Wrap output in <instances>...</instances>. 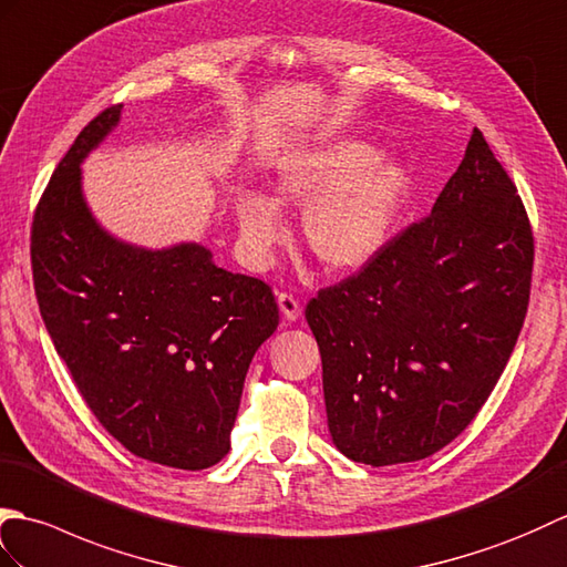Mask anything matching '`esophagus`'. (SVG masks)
<instances>
[{"label":"esophagus","instance_id":"esophagus-1","mask_svg":"<svg viewBox=\"0 0 567 567\" xmlns=\"http://www.w3.org/2000/svg\"><path fill=\"white\" fill-rule=\"evenodd\" d=\"M279 308H281V316L288 320V322H293V320H298L300 318V300L296 298V296H291V293H279Z\"/></svg>","mask_w":567,"mask_h":567}]
</instances>
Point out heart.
<instances>
[{
  "instance_id": "obj_1",
  "label": "heart",
  "mask_w": 567,
  "mask_h": 567,
  "mask_svg": "<svg viewBox=\"0 0 567 567\" xmlns=\"http://www.w3.org/2000/svg\"><path fill=\"white\" fill-rule=\"evenodd\" d=\"M410 179L395 162L361 141L334 143L293 162L276 182L274 204L306 208L300 233L324 271H357L379 255L408 200ZM237 220L251 257L264 261L279 243L281 225L261 196L237 200Z\"/></svg>"
}]
</instances>
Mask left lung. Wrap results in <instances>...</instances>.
Returning <instances> with one entry per match:
<instances>
[{"instance_id":"obj_1","label":"left lung","mask_w":567,"mask_h":567,"mask_svg":"<svg viewBox=\"0 0 567 567\" xmlns=\"http://www.w3.org/2000/svg\"><path fill=\"white\" fill-rule=\"evenodd\" d=\"M532 269L529 216L475 128L430 216L306 308L334 446L393 465L454 442L517 344Z\"/></svg>"}]
</instances>
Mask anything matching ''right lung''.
<instances>
[{
  "label": "right lung",
  "instance_id": "obj_1",
  "mask_svg": "<svg viewBox=\"0 0 567 567\" xmlns=\"http://www.w3.org/2000/svg\"><path fill=\"white\" fill-rule=\"evenodd\" d=\"M121 109L84 125L38 200V308L113 439L145 461L204 471L230 451L249 361L279 324V306L267 284L216 267L206 247L143 249L94 220L80 165Z\"/></svg>",
  "mask_w": 567,
  "mask_h": 567
}]
</instances>
